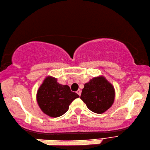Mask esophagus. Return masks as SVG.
I'll return each instance as SVG.
<instances>
[{
  "instance_id": "1",
  "label": "esophagus",
  "mask_w": 150,
  "mask_h": 150,
  "mask_svg": "<svg viewBox=\"0 0 150 150\" xmlns=\"http://www.w3.org/2000/svg\"><path fill=\"white\" fill-rule=\"evenodd\" d=\"M76 93L79 94V96H80V94H81V90L79 89L77 91H76Z\"/></svg>"
}]
</instances>
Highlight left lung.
<instances>
[{
	"mask_svg": "<svg viewBox=\"0 0 150 150\" xmlns=\"http://www.w3.org/2000/svg\"><path fill=\"white\" fill-rule=\"evenodd\" d=\"M80 99L92 112L103 113L113 105L114 87L104 76L95 77L85 83Z\"/></svg>",
	"mask_w": 150,
	"mask_h": 150,
	"instance_id": "obj_1",
	"label": "left lung"
}]
</instances>
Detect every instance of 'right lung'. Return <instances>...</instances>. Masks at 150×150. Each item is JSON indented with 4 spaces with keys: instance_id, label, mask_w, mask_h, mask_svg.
I'll list each match as a JSON object with an SVG mask.
<instances>
[{
    "instance_id": "right-lung-1",
    "label": "right lung",
    "mask_w": 150,
    "mask_h": 150,
    "mask_svg": "<svg viewBox=\"0 0 150 150\" xmlns=\"http://www.w3.org/2000/svg\"><path fill=\"white\" fill-rule=\"evenodd\" d=\"M79 96L68 86L57 82L51 76L46 78L37 94L38 106L42 112L52 117H58L68 110L69 105Z\"/></svg>"
}]
</instances>
